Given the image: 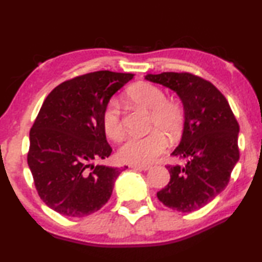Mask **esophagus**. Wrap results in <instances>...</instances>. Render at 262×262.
<instances>
[{"mask_svg":"<svg viewBox=\"0 0 262 262\" xmlns=\"http://www.w3.org/2000/svg\"><path fill=\"white\" fill-rule=\"evenodd\" d=\"M132 168L134 169H139V171H148L149 166H138V165H132Z\"/></svg>","mask_w":262,"mask_h":262,"instance_id":"esophagus-1","label":"esophagus"}]
</instances>
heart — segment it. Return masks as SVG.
I'll list each match as a JSON object with an SVG mask.
<instances>
[{"mask_svg":"<svg viewBox=\"0 0 262 262\" xmlns=\"http://www.w3.org/2000/svg\"><path fill=\"white\" fill-rule=\"evenodd\" d=\"M128 97L135 104L150 112V127L156 129L146 135H130L119 148V157L123 163L132 165H149L161 156L167 147L163 132L169 139L180 134L184 122V112L180 104L166 99V95L159 86L152 83H136L127 91ZM102 123L108 138H122L124 127L121 116L120 102L116 98L106 103L102 114Z\"/></svg>","mask_w":262,"mask_h":262,"instance_id":"b5f03b06","label":"heart"}]
</instances>
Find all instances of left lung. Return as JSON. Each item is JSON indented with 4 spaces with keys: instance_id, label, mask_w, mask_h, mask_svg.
Wrapping results in <instances>:
<instances>
[{
    "instance_id": "8db88e82",
    "label": "left lung",
    "mask_w": 262,
    "mask_h": 262,
    "mask_svg": "<svg viewBox=\"0 0 262 262\" xmlns=\"http://www.w3.org/2000/svg\"><path fill=\"white\" fill-rule=\"evenodd\" d=\"M179 96L184 106V128L172 156L186 161L167 166L169 183L157 193L164 205L179 212L203 208L226 189L240 158V127L226 97L215 85L191 73L147 75Z\"/></svg>"
}]
</instances>
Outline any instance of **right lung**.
Instances as JSON below:
<instances>
[{"label":"right lung","instance_id":"right-lung-1","mask_svg":"<svg viewBox=\"0 0 262 262\" xmlns=\"http://www.w3.org/2000/svg\"><path fill=\"white\" fill-rule=\"evenodd\" d=\"M133 73L97 71L59 84L43 101L29 132L28 166L39 196L69 217L96 212L126 169L95 165L112 154L102 123L106 103Z\"/></svg>","mask_w":262,"mask_h":262}]
</instances>
